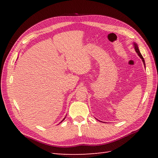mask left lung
Instances as JSON below:
<instances>
[{
    "label": "left lung",
    "instance_id": "8db88e82",
    "mask_svg": "<svg viewBox=\"0 0 158 158\" xmlns=\"http://www.w3.org/2000/svg\"><path fill=\"white\" fill-rule=\"evenodd\" d=\"M133 45H134V47H135V49L136 52L137 53V54L139 55V56L140 57V58L142 59V61H143V64H144V66H145V60H144V58H143V56L141 55V53H140V51H139V49L138 45H137L136 43H133Z\"/></svg>",
    "mask_w": 158,
    "mask_h": 158
}]
</instances>
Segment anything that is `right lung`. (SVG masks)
<instances>
[{
	"mask_svg": "<svg viewBox=\"0 0 158 158\" xmlns=\"http://www.w3.org/2000/svg\"><path fill=\"white\" fill-rule=\"evenodd\" d=\"M65 118H66V117H64V119H63V120H62V122H63V121H64V119H65ZM61 122H60V123H61Z\"/></svg>",
	"mask_w": 158,
	"mask_h": 158,
	"instance_id": "1",
	"label": "right lung"
}]
</instances>
